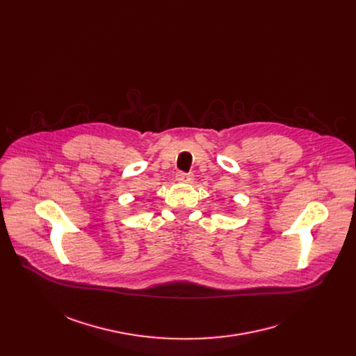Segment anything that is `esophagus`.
<instances>
[{
  "instance_id": "obj_1",
  "label": "esophagus",
  "mask_w": 356,
  "mask_h": 356,
  "mask_svg": "<svg viewBox=\"0 0 356 356\" xmlns=\"http://www.w3.org/2000/svg\"><path fill=\"white\" fill-rule=\"evenodd\" d=\"M176 179H177V181H180V183H191L193 179H194V176H193L191 173L179 172V173L176 175Z\"/></svg>"
}]
</instances>
